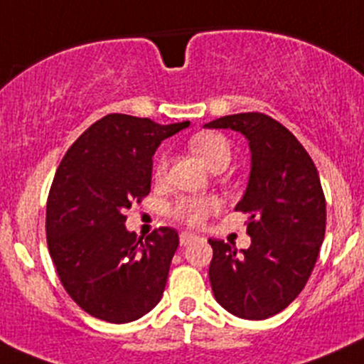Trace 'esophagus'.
Here are the masks:
<instances>
[{
    "label": "esophagus",
    "mask_w": 364,
    "mask_h": 364,
    "mask_svg": "<svg viewBox=\"0 0 364 364\" xmlns=\"http://www.w3.org/2000/svg\"><path fill=\"white\" fill-rule=\"evenodd\" d=\"M196 238H197V235H193V232L183 231L181 235H179V243H181L183 247H186L190 242H193V240H196Z\"/></svg>",
    "instance_id": "1"
}]
</instances>
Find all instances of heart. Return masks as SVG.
Listing matches in <instances>:
<instances>
[{
	"instance_id": "1",
	"label": "heart",
	"mask_w": 364,
	"mask_h": 364,
	"mask_svg": "<svg viewBox=\"0 0 364 364\" xmlns=\"http://www.w3.org/2000/svg\"><path fill=\"white\" fill-rule=\"evenodd\" d=\"M190 147L199 154L204 160V164L211 168V171H218V168H225L231 161V146H229L228 139L220 133H199V135L192 136L190 140ZM168 171V158L167 154H160L156 165H154V179L156 181H164ZM222 203L218 197L215 196H204V197H179L178 200L171 204L168 208V215L174 218L176 222L190 225V228H199L208 217L217 213L220 210Z\"/></svg>"
}]
</instances>
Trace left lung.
<instances>
[{"label":"left lung","mask_w":364,"mask_h":364,"mask_svg":"<svg viewBox=\"0 0 364 364\" xmlns=\"http://www.w3.org/2000/svg\"><path fill=\"white\" fill-rule=\"evenodd\" d=\"M240 132L250 147L249 185L235 210L249 215V249L222 240L213 249L210 283L235 316L264 320L304 290L326 235V196L308 151L281 122L259 112L204 124Z\"/></svg>","instance_id":"left-lung-1"}]
</instances>
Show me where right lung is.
Returning a JSON list of instances; mask_svg holds the SVG:
<instances>
[{"label": "right lung", "mask_w": 364, "mask_h": 364, "mask_svg": "<svg viewBox=\"0 0 364 364\" xmlns=\"http://www.w3.org/2000/svg\"><path fill=\"white\" fill-rule=\"evenodd\" d=\"M188 126L110 114L60 161L46 208L48 249L62 287L88 315L126 323L160 302L178 231L154 229L142 242L126 229L124 211L151 192L161 140Z\"/></svg>", "instance_id": "right-lung-1"}]
</instances>
